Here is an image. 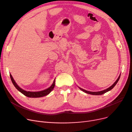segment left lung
<instances>
[{
    "mask_svg": "<svg viewBox=\"0 0 132 132\" xmlns=\"http://www.w3.org/2000/svg\"><path fill=\"white\" fill-rule=\"evenodd\" d=\"M120 75H119V77H118V78L117 79V80L116 81V82L114 83V84H113L110 87L108 88V89L104 90H102V91L97 92H89V91L83 89H82V88H80V87H79V88H80V90H81L82 91H83V92L89 94L94 95H103V94H105V93H106V92H108L111 90L112 88H113V87H114L116 86V85L117 84V82H118V81H119V79H120Z\"/></svg>",
    "mask_w": 132,
    "mask_h": 132,
    "instance_id": "1",
    "label": "left lung"
}]
</instances>
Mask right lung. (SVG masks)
Masks as SVG:
<instances>
[{
	"label": "right lung",
	"instance_id": "obj_1",
	"mask_svg": "<svg viewBox=\"0 0 132 132\" xmlns=\"http://www.w3.org/2000/svg\"><path fill=\"white\" fill-rule=\"evenodd\" d=\"M10 77H11V79L12 80L13 84L14 86V87L18 90L22 94H23L26 96L28 97L37 98V97H41L46 96L47 95L50 93V92L53 89L54 87V86H55V79H54L52 85L49 88H48L47 89L44 90L40 91V92H27V91L24 90L23 89L21 88L16 84V83L15 82L14 80V79L13 78L11 74H10Z\"/></svg>",
	"mask_w": 132,
	"mask_h": 132
}]
</instances>
